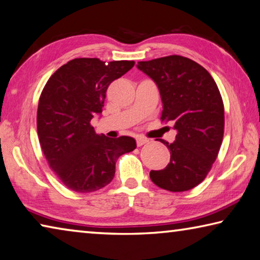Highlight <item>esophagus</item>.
<instances>
[{"mask_svg":"<svg viewBox=\"0 0 260 260\" xmlns=\"http://www.w3.org/2000/svg\"><path fill=\"white\" fill-rule=\"evenodd\" d=\"M136 142H137V145L138 146H143L144 144L148 143V139L147 138H144V137H137V138H136Z\"/></svg>","mask_w":260,"mask_h":260,"instance_id":"obj_1","label":"esophagus"}]
</instances>
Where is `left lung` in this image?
<instances>
[{"mask_svg":"<svg viewBox=\"0 0 260 260\" xmlns=\"http://www.w3.org/2000/svg\"><path fill=\"white\" fill-rule=\"evenodd\" d=\"M137 68L159 88L161 121L173 122L177 131L172 144L160 139L170 151V161L164 169L151 170V180L172 192L192 189L206 177L222 143L219 88L205 68L178 55L138 62Z\"/></svg>","mask_w":260,"mask_h":260,"instance_id":"obj_1","label":"left lung"}]
</instances>
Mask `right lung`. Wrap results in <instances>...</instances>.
<instances>
[{
    "mask_svg": "<svg viewBox=\"0 0 260 260\" xmlns=\"http://www.w3.org/2000/svg\"><path fill=\"white\" fill-rule=\"evenodd\" d=\"M134 61L75 58L54 72L38 105L37 127L47 161L67 188L93 192L109 184L118 156L137 147L133 137L95 134L91 121L101 116L106 91Z\"/></svg>",
    "mask_w": 260,
    "mask_h": 260,
    "instance_id": "add662e5",
    "label": "right lung"
}]
</instances>
